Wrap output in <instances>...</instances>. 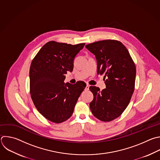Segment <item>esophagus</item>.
Here are the masks:
<instances>
[{
	"label": "esophagus",
	"instance_id": "1",
	"mask_svg": "<svg viewBox=\"0 0 160 160\" xmlns=\"http://www.w3.org/2000/svg\"><path fill=\"white\" fill-rule=\"evenodd\" d=\"M89 87H90V86H89L88 85H86V87H85V90H89Z\"/></svg>",
	"mask_w": 160,
	"mask_h": 160
}]
</instances>
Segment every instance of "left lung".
Segmentation results:
<instances>
[{
  "mask_svg": "<svg viewBox=\"0 0 160 160\" xmlns=\"http://www.w3.org/2000/svg\"><path fill=\"white\" fill-rule=\"evenodd\" d=\"M95 55L97 74L106 78L102 91L90 87L93 99L90 103L93 115L104 122L120 116L128 107L134 90L136 70L125 46L116 40H103L87 44Z\"/></svg>",
  "mask_w": 160,
  "mask_h": 160,
  "instance_id": "1",
  "label": "left lung"
}]
</instances>
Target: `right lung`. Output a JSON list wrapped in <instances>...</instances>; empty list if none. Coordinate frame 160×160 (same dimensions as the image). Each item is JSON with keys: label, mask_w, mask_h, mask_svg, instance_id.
Instances as JSON below:
<instances>
[{"label": "right lung", "mask_w": 160, "mask_h": 160, "mask_svg": "<svg viewBox=\"0 0 160 160\" xmlns=\"http://www.w3.org/2000/svg\"><path fill=\"white\" fill-rule=\"evenodd\" d=\"M85 43L75 45L49 41L39 51L29 70L30 93L35 107L48 120L61 123L69 119L84 82L65 83V75L73 69V61Z\"/></svg>", "instance_id": "1"}]
</instances>
